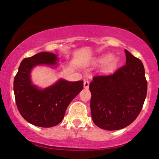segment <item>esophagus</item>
Masks as SVG:
<instances>
[{
	"instance_id": "34e87169",
	"label": "esophagus",
	"mask_w": 159,
	"mask_h": 159,
	"mask_svg": "<svg viewBox=\"0 0 159 159\" xmlns=\"http://www.w3.org/2000/svg\"><path fill=\"white\" fill-rule=\"evenodd\" d=\"M89 85H90V82H89V81L84 80V87L85 89H88Z\"/></svg>"
}]
</instances>
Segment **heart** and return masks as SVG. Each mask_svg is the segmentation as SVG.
<instances>
[{
    "label": "heart",
    "mask_w": 159,
    "mask_h": 159,
    "mask_svg": "<svg viewBox=\"0 0 159 159\" xmlns=\"http://www.w3.org/2000/svg\"><path fill=\"white\" fill-rule=\"evenodd\" d=\"M113 58V56L111 55V54H105V55H103L102 57H101L99 58V60H98V61L100 62L101 63H106L107 62L111 61V60H112ZM112 63H108V64H107L106 66H105V70H109V69H111L112 68Z\"/></svg>",
    "instance_id": "1"
}]
</instances>
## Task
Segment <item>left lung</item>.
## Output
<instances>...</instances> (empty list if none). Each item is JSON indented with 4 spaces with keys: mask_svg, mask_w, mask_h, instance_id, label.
I'll list each match as a JSON object with an SVG mask.
<instances>
[{
    "mask_svg": "<svg viewBox=\"0 0 159 159\" xmlns=\"http://www.w3.org/2000/svg\"><path fill=\"white\" fill-rule=\"evenodd\" d=\"M126 63L114 74L96 75L90 84L93 123L105 130H119L139 115L147 93L141 61L125 50Z\"/></svg>",
    "mask_w": 159,
    "mask_h": 159,
    "instance_id": "obj_1",
    "label": "left lung"
}]
</instances>
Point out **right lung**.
Returning <instances> with one entry per match:
<instances>
[{
    "instance_id": "add662e5",
    "label": "right lung",
    "mask_w": 159,
    "mask_h": 159,
    "mask_svg": "<svg viewBox=\"0 0 159 159\" xmlns=\"http://www.w3.org/2000/svg\"><path fill=\"white\" fill-rule=\"evenodd\" d=\"M57 61V57L51 52H40L25 58L14 78L18 110L24 119L36 126L48 128L61 123L69 103L83 89V81L72 82L60 79L45 89L33 84L32 69L38 65L55 66Z\"/></svg>"
}]
</instances>
